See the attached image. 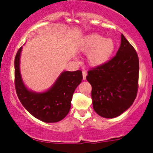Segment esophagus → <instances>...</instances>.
<instances>
[{"label":"esophagus","mask_w":153,"mask_h":153,"mask_svg":"<svg viewBox=\"0 0 153 153\" xmlns=\"http://www.w3.org/2000/svg\"><path fill=\"white\" fill-rule=\"evenodd\" d=\"M82 75H83V79L86 80V75H87V72H86V71L84 70L82 72Z\"/></svg>","instance_id":"34e87169"}]
</instances>
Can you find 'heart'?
Wrapping results in <instances>:
<instances>
[{
	"label": "heart",
	"mask_w": 153,
	"mask_h": 153,
	"mask_svg": "<svg viewBox=\"0 0 153 153\" xmlns=\"http://www.w3.org/2000/svg\"><path fill=\"white\" fill-rule=\"evenodd\" d=\"M115 49V43L111 38H104L98 34L86 35L79 46V50L87 53V62L94 67L106 64L112 56Z\"/></svg>",
	"instance_id": "heart-1"
}]
</instances>
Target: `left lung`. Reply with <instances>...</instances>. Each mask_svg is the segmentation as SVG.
<instances>
[{
	"label": "left lung",
	"instance_id": "left-lung-1",
	"mask_svg": "<svg viewBox=\"0 0 153 153\" xmlns=\"http://www.w3.org/2000/svg\"><path fill=\"white\" fill-rule=\"evenodd\" d=\"M139 61L137 52L121 34L116 55L88 72L93 109L103 118H112L129 109L138 92Z\"/></svg>",
	"mask_w": 153,
	"mask_h": 153
}]
</instances>
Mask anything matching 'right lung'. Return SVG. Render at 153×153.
Wrapping results in <instances>:
<instances>
[{
  "label": "right lung",
  "instance_id": "1",
  "mask_svg": "<svg viewBox=\"0 0 153 153\" xmlns=\"http://www.w3.org/2000/svg\"><path fill=\"white\" fill-rule=\"evenodd\" d=\"M22 48L18 49L15 59V89L20 101L31 115L41 121H61L70 110L72 95L83 79L82 72L64 71L47 90L34 92L27 87L21 76L20 58Z\"/></svg>",
  "mask_w": 153,
  "mask_h": 153
}]
</instances>
